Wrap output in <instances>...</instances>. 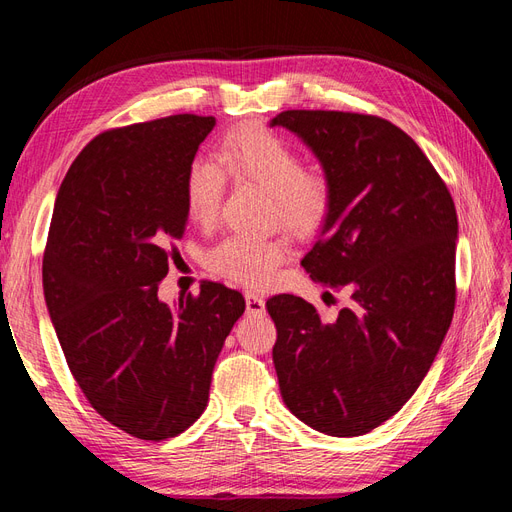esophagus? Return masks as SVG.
Returning <instances> with one entry per match:
<instances>
[{
  "label": "esophagus",
  "instance_id": "esophagus-1",
  "mask_svg": "<svg viewBox=\"0 0 512 512\" xmlns=\"http://www.w3.org/2000/svg\"><path fill=\"white\" fill-rule=\"evenodd\" d=\"M245 307H247V314H258V316L265 314V301H262V297H258L254 292H245Z\"/></svg>",
  "mask_w": 512,
  "mask_h": 512
}]
</instances>
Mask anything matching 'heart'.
<instances>
[{
    "label": "heart",
    "instance_id": "obj_1",
    "mask_svg": "<svg viewBox=\"0 0 512 512\" xmlns=\"http://www.w3.org/2000/svg\"><path fill=\"white\" fill-rule=\"evenodd\" d=\"M226 177L265 190L271 200V218L294 235L316 232L333 205L329 179L316 170H305L299 151L286 138L256 123L232 130L224 138L218 164L198 160L190 166L185 177V205L196 224L215 220ZM288 254V243L280 237H226L209 252L207 265L226 280L262 288L275 280Z\"/></svg>",
    "mask_w": 512,
    "mask_h": 512
}]
</instances>
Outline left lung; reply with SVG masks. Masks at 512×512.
<instances>
[{"label":"left lung","instance_id":"left-lung-1","mask_svg":"<svg viewBox=\"0 0 512 512\" xmlns=\"http://www.w3.org/2000/svg\"><path fill=\"white\" fill-rule=\"evenodd\" d=\"M271 126L297 134L333 188L301 265L314 282L350 292L331 322L294 294L267 301L280 393L312 429L363 436L414 395L451 327L455 203L421 147L391 121L284 111Z\"/></svg>","mask_w":512,"mask_h":512}]
</instances>
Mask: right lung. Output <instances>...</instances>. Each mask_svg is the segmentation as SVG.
I'll use <instances>...</instances> for the list:
<instances>
[{
	"mask_svg": "<svg viewBox=\"0 0 512 512\" xmlns=\"http://www.w3.org/2000/svg\"><path fill=\"white\" fill-rule=\"evenodd\" d=\"M213 126L173 115L104 132L55 198L42 286L57 339L91 408L141 440L175 438L205 412L245 312L241 292L218 282L175 305L158 297L188 224L185 177Z\"/></svg>",
	"mask_w": 512,
	"mask_h": 512,
	"instance_id": "1",
	"label": "right lung"
}]
</instances>
